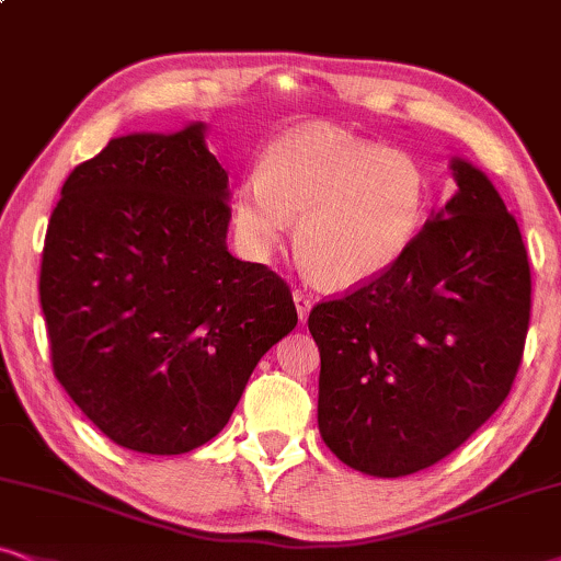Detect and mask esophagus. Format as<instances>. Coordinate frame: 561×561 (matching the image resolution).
Wrapping results in <instances>:
<instances>
[{
  "label": "esophagus",
  "mask_w": 561,
  "mask_h": 561,
  "mask_svg": "<svg viewBox=\"0 0 561 561\" xmlns=\"http://www.w3.org/2000/svg\"><path fill=\"white\" fill-rule=\"evenodd\" d=\"M293 300H295V308H297V318H300V323H305V321H308L310 308H313V297L305 295L302 289H295Z\"/></svg>",
  "instance_id": "esophagus-1"
}]
</instances>
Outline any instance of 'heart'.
I'll use <instances>...</instances> for the list:
<instances>
[{
	"instance_id": "1",
	"label": "heart",
	"mask_w": 561,
	"mask_h": 561,
	"mask_svg": "<svg viewBox=\"0 0 561 561\" xmlns=\"http://www.w3.org/2000/svg\"><path fill=\"white\" fill-rule=\"evenodd\" d=\"M430 204L427 170L414 154L308 124L276 139L232 196L238 236L259 256L279 248L297 219L305 272L331 289L365 287L399 266Z\"/></svg>"
}]
</instances>
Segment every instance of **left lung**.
<instances>
[{
	"label": "left lung",
	"instance_id": "obj_1",
	"mask_svg": "<svg viewBox=\"0 0 561 561\" xmlns=\"http://www.w3.org/2000/svg\"><path fill=\"white\" fill-rule=\"evenodd\" d=\"M458 191L399 266L339 300L308 329L321 352L318 430L354 471L430 469L502 407L530 321L520 228L492 181L450 162Z\"/></svg>",
	"mask_w": 561,
	"mask_h": 561
}]
</instances>
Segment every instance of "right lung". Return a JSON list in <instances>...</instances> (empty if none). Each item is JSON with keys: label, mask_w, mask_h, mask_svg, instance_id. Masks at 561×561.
I'll return each instance as SVG.
<instances>
[{"label": "right lung", "mask_w": 561, "mask_h": 561, "mask_svg": "<svg viewBox=\"0 0 561 561\" xmlns=\"http://www.w3.org/2000/svg\"><path fill=\"white\" fill-rule=\"evenodd\" d=\"M204 131L126 134L77 165L41 261L56 380L105 437L150 456L209 443L297 325L285 279L228 251V173Z\"/></svg>", "instance_id": "add662e5"}]
</instances>
